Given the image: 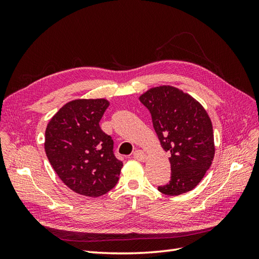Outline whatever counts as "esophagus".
Returning a JSON list of instances; mask_svg holds the SVG:
<instances>
[{
    "label": "esophagus",
    "instance_id": "34e87169",
    "mask_svg": "<svg viewBox=\"0 0 259 259\" xmlns=\"http://www.w3.org/2000/svg\"><path fill=\"white\" fill-rule=\"evenodd\" d=\"M134 158L137 159V160H139V161H145L146 158H147V155L142 150H136L134 152Z\"/></svg>",
    "mask_w": 259,
    "mask_h": 259
}]
</instances>
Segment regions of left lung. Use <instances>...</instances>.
<instances>
[{"label": "left lung", "instance_id": "8db88e82", "mask_svg": "<svg viewBox=\"0 0 259 259\" xmlns=\"http://www.w3.org/2000/svg\"><path fill=\"white\" fill-rule=\"evenodd\" d=\"M139 100L151 113L163 150L170 153L171 177L158 190L169 196L192 190L214 156L212 123L207 111L188 93L171 85L151 88Z\"/></svg>", "mask_w": 259, "mask_h": 259}]
</instances>
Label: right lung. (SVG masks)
Listing matches in <instances>:
<instances>
[{"instance_id": "obj_1", "label": "right lung", "mask_w": 259, "mask_h": 259, "mask_svg": "<svg viewBox=\"0 0 259 259\" xmlns=\"http://www.w3.org/2000/svg\"><path fill=\"white\" fill-rule=\"evenodd\" d=\"M107 99H76L65 103L46 129L47 157L71 190L99 197L117 185L123 163L113 155V140L99 122Z\"/></svg>"}]
</instances>
